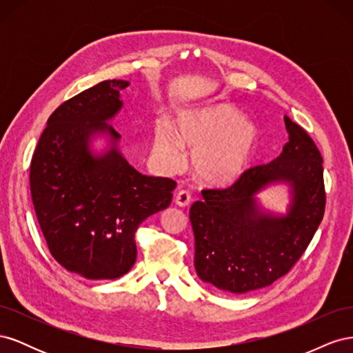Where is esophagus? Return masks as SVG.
<instances>
[{"label":"esophagus","instance_id":"esophagus-1","mask_svg":"<svg viewBox=\"0 0 353 353\" xmlns=\"http://www.w3.org/2000/svg\"><path fill=\"white\" fill-rule=\"evenodd\" d=\"M190 201H191V196H190L188 191L181 190L179 193H176V196H175V203H176L178 206L185 208V206L190 205Z\"/></svg>","mask_w":353,"mask_h":353}]
</instances>
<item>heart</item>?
Segmentation results:
<instances>
[{
  "instance_id": "heart-1",
  "label": "heart",
  "mask_w": 353,
  "mask_h": 353,
  "mask_svg": "<svg viewBox=\"0 0 353 353\" xmlns=\"http://www.w3.org/2000/svg\"><path fill=\"white\" fill-rule=\"evenodd\" d=\"M178 134L168 123L154 130V152L169 168L181 162V143L188 147L196 175L210 185H228L248 168L258 143L249 117L227 103L209 104L178 117Z\"/></svg>"
}]
</instances>
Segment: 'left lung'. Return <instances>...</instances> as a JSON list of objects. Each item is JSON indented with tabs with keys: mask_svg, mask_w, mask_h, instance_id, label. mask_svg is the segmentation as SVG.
<instances>
[{
	"mask_svg": "<svg viewBox=\"0 0 353 353\" xmlns=\"http://www.w3.org/2000/svg\"><path fill=\"white\" fill-rule=\"evenodd\" d=\"M288 141L279 157L254 166L225 190H203L190 209L194 266L201 281L230 293L271 285L301 258L325 210L321 153L303 128L284 116ZM289 185L285 214L266 211L257 194Z\"/></svg>",
	"mask_w": 353,
	"mask_h": 353,
	"instance_id": "obj_1",
	"label": "left lung"
}]
</instances>
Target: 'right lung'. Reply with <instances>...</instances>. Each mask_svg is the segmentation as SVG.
I'll list each match as a JSON object with an SVG mask.
<instances>
[{"label":"right lung","instance_id":"1","mask_svg":"<svg viewBox=\"0 0 353 353\" xmlns=\"http://www.w3.org/2000/svg\"><path fill=\"white\" fill-rule=\"evenodd\" d=\"M128 81H103L50 116L30 162V194L50 253L88 280H114L137 259L135 231L166 209L175 181L128 163L109 122L121 112ZM103 136L108 147L92 148Z\"/></svg>","mask_w":353,"mask_h":353}]
</instances>
